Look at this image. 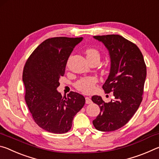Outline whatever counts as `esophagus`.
<instances>
[{
	"instance_id": "34e87169",
	"label": "esophagus",
	"mask_w": 159,
	"mask_h": 159,
	"mask_svg": "<svg viewBox=\"0 0 159 159\" xmlns=\"http://www.w3.org/2000/svg\"><path fill=\"white\" fill-rule=\"evenodd\" d=\"M91 102H92L91 99L90 98H88V97H85V103L86 104H90Z\"/></svg>"
}]
</instances>
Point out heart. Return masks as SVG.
Wrapping results in <instances>:
<instances>
[{
  "label": "heart",
  "instance_id": "obj_1",
  "mask_svg": "<svg viewBox=\"0 0 159 159\" xmlns=\"http://www.w3.org/2000/svg\"><path fill=\"white\" fill-rule=\"evenodd\" d=\"M85 55L88 61L92 60H99V58H100L99 51L93 48H89L86 49ZM98 82V79L96 76H85L78 80L75 83L74 86L79 92L83 94H90L95 90V85Z\"/></svg>",
  "mask_w": 159,
  "mask_h": 159
}]
</instances>
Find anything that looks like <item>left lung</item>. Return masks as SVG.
I'll return each mask as SVG.
<instances>
[{
	"label": "left lung",
	"mask_w": 159,
	"mask_h": 159,
	"mask_svg": "<svg viewBox=\"0 0 159 159\" xmlns=\"http://www.w3.org/2000/svg\"><path fill=\"white\" fill-rule=\"evenodd\" d=\"M94 38L103 43L109 51L111 70L102 88L107 94L112 92L114 99L106 103L100 96L92 97V101L100 108L93 123L99 131H114L124 126L140 105L147 66L139 48L120 35Z\"/></svg>",
	"instance_id": "obj_1"
}]
</instances>
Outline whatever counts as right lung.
<instances>
[{
    "label": "right lung",
    "mask_w": 159,
    "mask_h": 159,
    "mask_svg": "<svg viewBox=\"0 0 159 159\" xmlns=\"http://www.w3.org/2000/svg\"><path fill=\"white\" fill-rule=\"evenodd\" d=\"M82 39H48L34 50L24 66L25 102L35 123L50 133L63 134L71 130L75 115L85 104V98L79 93L71 91L62 98L57 91L69 55Z\"/></svg>",
    "instance_id": "obj_1"
}]
</instances>
